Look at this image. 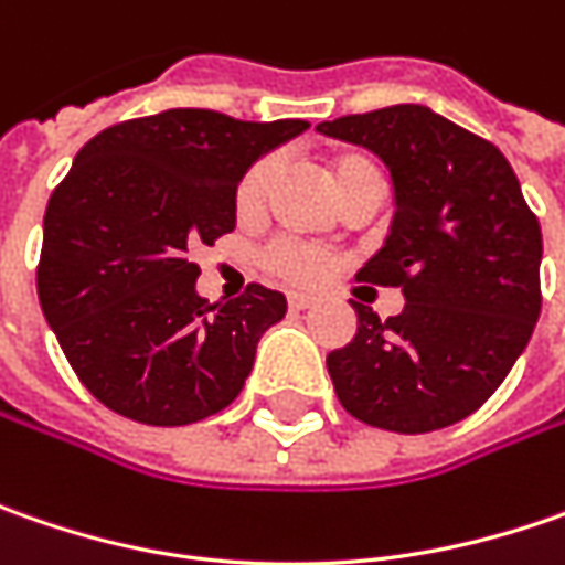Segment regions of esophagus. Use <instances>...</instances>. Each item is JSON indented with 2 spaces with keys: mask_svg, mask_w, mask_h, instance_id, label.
Wrapping results in <instances>:
<instances>
[{
  "mask_svg": "<svg viewBox=\"0 0 565 565\" xmlns=\"http://www.w3.org/2000/svg\"><path fill=\"white\" fill-rule=\"evenodd\" d=\"M317 298L308 292H289V308L292 311H308V308H315Z\"/></svg>",
  "mask_w": 565,
  "mask_h": 565,
  "instance_id": "esophagus-1",
  "label": "esophagus"
}]
</instances>
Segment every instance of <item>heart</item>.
I'll return each instance as SVG.
<instances>
[{
	"instance_id": "heart-1",
	"label": "heart",
	"mask_w": 565,
	"mask_h": 565,
	"mask_svg": "<svg viewBox=\"0 0 565 565\" xmlns=\"http://www.w3.org/2000/svg\"><path fill=\"white\" fill-rule=\"evenodd\" d=\"M367 166L371 163L364 157H355V153H339V157H333L330 160V182L337 188V194L345 188V182L355 172L367 169ZM273 169H276L273 160H260V163H254L245 172V179L238 182V191H235V204H238L242 213L260 206V201H264V194H267V188L273 182ZM267 264H270V270L286 276V279H292V282H315L327 270V260L315 248L301 245V242H276L267 250Z\"/></svg>"
}]
</instances>
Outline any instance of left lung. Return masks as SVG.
Here are the masks:
<instances>
[{"label": "left lung", "mask_w": 565, "mask_h": 565, "mask_svg": "<svg viewBox=\"0 0 565 565\" xmlns=\"http://www.w3.org/2000/svg\"><path fill=\"white\" fill-rule=\"evenodd\" d=\"M377 153L393 179V223L359 279L399 286L380 320L327 355L342 408L383 430L427 434L493 396L541 315V226L507 157L418 103L317 125Z\"/></svg>", "instance_id": "left-lung-1"}]
</instances>
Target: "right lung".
I'll use <instances>...</instances> for the list:
<instances>
[{"mask_svg": "<svg viewBox=\"0 0 565 565\" xmlns=\"http://www.w3.org/2000/svg\"><path fill=\"white\" fill-rule=\"evenodd\" d=\"M308 128L166 109L77 150L43 216L36 295L81 383L106 408L157 427L223 412L248 380L286 295L250 282L210 305L188 250L235 228L250 166Z\"/></svg>", "mask_w": 565, "mask_h": 565, "instance_id": "1", "label": "right lung"}]
</instances>
